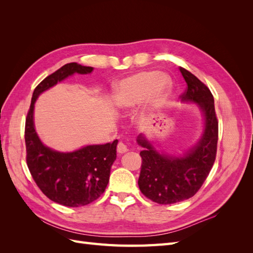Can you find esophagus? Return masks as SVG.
Instances as JSON below:
<instances>
[{"mask_svg":"<svg viewBox=\"0 0 253 253\" xmlns=\"http://www.w3.org/2000/svg\"><path fill=\"white\" fill-rule=\"evenodd\" d=\"M128 149L126 145L124 143V142H119L118 145H117V152L119 153V154H124V153L127 152Z\"/></svg>","mask_w":253,"mask_h":253,"instance_id":"obj_1","label":"esophagus"}]
</instances>
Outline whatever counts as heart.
<instances>
[{
  "mask_svg": "<svg viewBox=\"0 0 253 253\" xmlns=\"http://www.w3.org/2000/svg\"><path fill=\"white\" fill-rule=\"evenodd\" d=\"M170 79L156 72H140L120 80L114 87L113 101L120 111H128L145 97L148 106L159 108L169 94Z\"/></svg>",
  "mask_w": 253,
  "mask_h": 253,
  "instance_id": "b5f03b06",
  "label": "heart"
}]
</instances>
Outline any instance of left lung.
<instances>
[{"instance_id":"left-lung-1","label":"left lung","mask_w":253,"mask_h":253,"mask_svg":"<svg viewBox=\"0 0 253 253\" xmlns=\"http://www.w3.org/2000/svg\"><path fill=\"white\" fill-rule=\"evenodd\" d=\"M179 71L187 83L180 95L181 101L195 102L205 117V129L201 140L182 156L176 157L157 152L139 135L137 142L142 148L138 186L141 193L159 205L186 201L196 194L208 177L216 157L218 121L214 99L205 83L183 67Z\"/></svg>"}]
</instances>
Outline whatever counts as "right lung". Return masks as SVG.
<instances>
[{"label":"right lung","mask_w":253,"mask_h":253,"mask_svg":"<svg viewBox=\"0 0 253 253\" xmlns=\"http://www.w3.org/2000/svg\"><path fill=\"white\" fill-rule=\"evenodd\" d=\"M94 68L67 63L47 76L35 88L25 122L26 163L37 186L50 201L66 207L85 206L103 194L116 159L118 140L86 145L71 153L53 151L41 142L34 126V106L44 90L75 73L89 74Z\"/></svg>","instance_id":"right-lung-1"}]
</instances>
